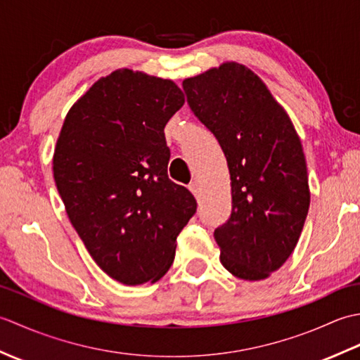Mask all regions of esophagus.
Wrapping results in <instances>:
<instances>
[{
	"instance_id": "obj_1",
	"label": "esophagus",
	"mask_w": 360,
	"mask_h": 360,
	"mask_svg": "<svg viewBox=\"0 0 360 360\" xmlns=\"http://www.w3.org/2000/svg\"><path fill=\"white\" fill-rule=\"evenodd\" d=\"M188 190H190V192H192V193L195 195V198H200V192H201V188H200V184H198L196 181H195V182H192V184L188 186Z\"/></svg>"
}]
</instances>
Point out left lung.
I'll use <instances>...</instances> for the list:
<instances>
[{"label":"left lung","instance_id":"left-lung-1","mask_svg":"<svg viewBox=\"0 0 360 360\" xmlns=\"http://www.w3.org/2000/svg\"><path fill=\"white\" fill-rule=\"evenodd\" d=\"M182 86L195 116L218 139L231 174V218L213 233L221 263L241 280H264L294 252L309 210L300 137L248 66L224 62Z\"/></svg>","mask_w":360,"mask_h":360}]
</instances>
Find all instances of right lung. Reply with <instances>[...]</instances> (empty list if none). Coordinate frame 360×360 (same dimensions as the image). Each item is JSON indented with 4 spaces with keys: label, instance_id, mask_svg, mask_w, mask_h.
I'll list each match as a JSON object with an SVG mask.
<instances>
[{
    "label": "right lung",
    "instance_id": "1",
    "mask_svg": "<svg viewBox=\"0 0 360 360\" xmlns=\"http://www.w3.org/2000/svg\"><path fill=\"white\" fill-rule=\"evenodd\" d=\"M184 102L173 80L122 68L71 106L53 150L68 218L97 266L128 286L164 277L196 212L167 174L164 128Z\"/></svg>",
    "mask_w": 360,
    "mask_h": 360
}]
</instances>
